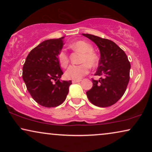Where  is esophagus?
Here are the masks:
<instances>
[{
	"label": "esophagus",
	"mask_w": 152,
	"mask_h": 152,
	"mask_svg": "<svg viewBox=\"0 0 152 152\" xmlns=\"http://www.w3.org/2000/svg\"><path fill=\"white\" fill-rule=\"evenodd\" d=\"M81 82V80H72V84H75V83H78V82Z\"/></svg>",
	"instance_id": "esophagus-1"
}]
</instances>
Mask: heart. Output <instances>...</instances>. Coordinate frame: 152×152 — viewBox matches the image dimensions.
Masks as SVG:
<instances>
[{"label":"heart","instance_id":"heart-1","mask_svg":"<svg viewBox=\"0 0 152 152\" xmlns=\"http://www.w3.org/2000/svg\"><path fill=\"white\" fill-rule=\"evenodd\" d=\"M70 48L74 51L82 53L80 58V63L78 66H70L66 70L65 77L68 80H80L83 76L88 72L89 66L94 68L98 63L97 55L93 51V46L90 43L84 41H77L70 45ZM60 65L66 68L68 66L69 59L67 53L61 50L58 55Z\"/></svg>","mask_w":152,"mask_h":152}]
</instances>
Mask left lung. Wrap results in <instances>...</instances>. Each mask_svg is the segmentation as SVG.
<instances>
[{
  "label": "left lung",
  "mask_w": 152,
  "mask_h": 152,
  "mask_svg": "<svg viewBox=\"0 0 152 152\" xmlns=\"http://www.w3.org/2000/svg\"><path fill=\"white\" fill-rule=\"evenodd\" d=\"M93 41L100 52L99 66L92 79L93 87L86 92L93 104L107 107L114 104L122 97L129 82L130 62L125 53L111 40L89 34H82Z\"/></svg>",
  "instance_id": "obj_1"
}]
</instances>
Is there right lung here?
Instances as JSON below:
<instances>
[{"instance_id":"obj_1","label":"right lung","mask_w":152,"mask_h":152,"mask_svg":"<svg viewBox=\"0 0 152 152\" xmlns=\"http://www.w3.org/2000/svg\"><path fill=\"white\" fill-rule=\"evenodd\" d=\"M48 39L30 52L23 67V80L33 99L43 107L61 104L67 96L72 81H61L63 72L58 55L63 39Z\"/></svg>"}]
</instances>
